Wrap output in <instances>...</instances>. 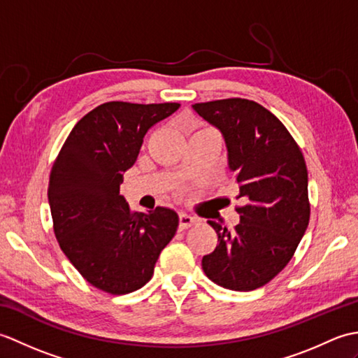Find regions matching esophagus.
Returning a JSON list of instances; mask_svg holds the SVG:
<instances>
[{
  "label": "esophagus",
  "mask_w": 358,
  "mask_h": 358,
  "mask_svg": "<svg viewBox=\"0 0 358 358\" xmlns=\"http://www.w3.org/2000/svg\"><path fill=\"white\" fill-rule=\"evenodd\" d=\"M196 222H199V218L196 217L185 214V212H180V229H187V227H191Z\"/></svg>",
  "instance_id": "esophagus-1"
}]
</instances>
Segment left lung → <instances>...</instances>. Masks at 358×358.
I'll list each match as a JSON object with an SVG mask.
<instances>
[{
  "mask_svg": "<svg viewBox=\"0 0 358 358\" xmlns=\"http://www.w3.org/2000/svg\"><path fill=\"white\" fill-rule=\"evenodd\" d=\"M194 109L222 131L237 199L246 200L235 209L234 229L208 222L218 245L203 257V271L222 287L254 291L285 269L309 224L305 157L285 124L252 100L226 98Z\"/></svg>",
  "mask_w": 358,
  "mask_h": 358,
  "instance_id": "left-lung-1",
  "label": "left lung"
}]
</instances>
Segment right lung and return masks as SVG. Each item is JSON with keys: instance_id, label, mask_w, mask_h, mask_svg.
Masks as SVG:
<instances>
[{"instance_id": "add662e5", "label": "right lung", "mask_w": 358, "mask_h": 358, "mask_svg": "<svg viewBox=\"0 0 358 358\" xmlns=\"http://www.w3.org/2000/svg\"><path fill=\"white\" fill-rule=\"evenodd\" d=\"M178 103L109 101L83 117L67 136L49 177L53 232L83 278L123 295L154 275L162 250L177 232V212H135L120 185L140 154L143 138Z\"/></svg>"}]
</instances>
